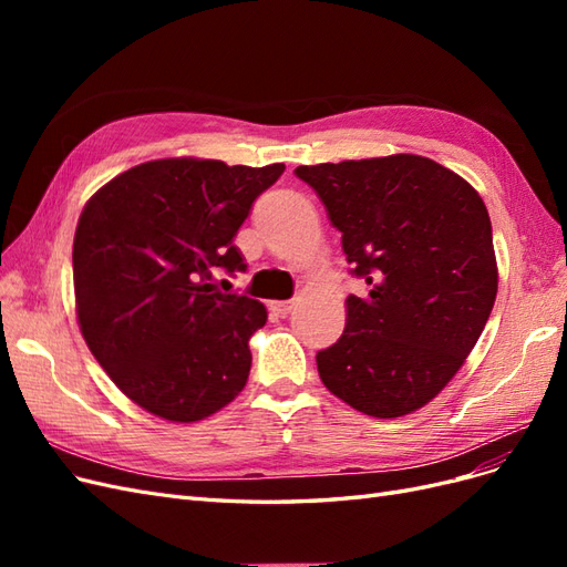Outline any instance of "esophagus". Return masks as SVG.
<instances>
[{
	"mask_svg": "<svg viewBox=\"0 0 567 567\" xmlns=\"http://www.w3.org/2000/svg\"><path fill=\"white\" fill-rule=\"evenodd\" d=\"M290 310H293V302H290V300H274V302H269V312L274 317H288Z\"/></svg>",
	"mask_w": 567,
	"mask_h": 567,
	"instance_id": "esophagus-1",
	"label": "esophagus"
}]
</instances>
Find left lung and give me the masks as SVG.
<instances>
[{
    "label": "left lung",
    "mask_w": 567,
    "mask_h": 567,
    "mask_svg": "<svg viewBox=\"0 0 567 567\" xmlns=\"http://www.w3.org/2000/svg\"><path fill=\"white\" fill-rule=\"evenodd\" d=\"M296 175L369 288L348 296L346 331L317 354L321 383L367 416H406L454 379L489 319L499 271L485 203L450 167L411 153Z\"/></svg>",
    "instance_id": "obj_1"
}]
</instances>
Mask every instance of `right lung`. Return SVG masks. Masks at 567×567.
<instances>
[{"label": "right lung", "instance_id": "right-lung-1", "mask_svg": "<svg viewBox=\"0 0 567 567\" xmlns=\"http://www.w3.org/2000/svg\"><path fill=\"white\" fill-rule=\"evenodd\" d=\"M284 169L161 158L113 177L84 205L73 241L80 331L148 414L203 421L246 388L248 340L267 310L210 281L217 269L246 271L234 236Z\"/></svg>", "mask_w": 567, "mask_h": 567}]
</instances>
